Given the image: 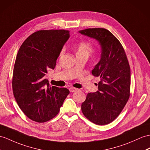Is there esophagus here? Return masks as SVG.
Instances as JSON below:
<instances>
[{
	"label": "esophagus",
	"instance_id": "34e87169",
	"mask_svg": "<svg viewBox=\"0 0 150 150\" xmlns=\"http://www.w3.org/2000/svg\"><path fill=\"white\" fill-rule=\"evenodd\" d=\"M69 90H70L71 92H76V91H78V89L76 88H74V87H71L70 88H69Z\"/></svg>",
	"mask_w": 150,
	"mask_h": 150
}]
</instances>
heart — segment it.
Returning a JSON list of instances; mask_svg holds the SVG:
<instances>
[{"mask_svg": "<svg viewBox=\"0 0 150 150\" xmlns=\"http://www.w3.org/2000/svg\"><path fill=\"white\" fill-rule=\"evenodd\" d=\"M93 52V47L91 44L86 42L79 43L76 47V56L85 55L89 57ZM63 52H62V53Z\"/></svg>", "mask_w": 150, "mask_h": 150, "instance_id": "b5f03b06", "label": "heart"}]
</instances>
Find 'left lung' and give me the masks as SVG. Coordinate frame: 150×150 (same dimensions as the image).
<instances>
[{"label": "left lung", "mask_w": 150, "mask_h": 150, "mask_svg": "<svg viewBox=\"0 0 150 150\" xmlns=\"http://www.w3.org/2000/svg\"><path fill=\"white\" fill-rule=\"evenodd\" d=\"M79 33L98 42L101 54L92 74L100 81L98 90L87 94L81 111L90 121L103 125L112 122L125 107L130 96V69L121 43L105 28H87Z\"/></svg>", "instance_id": "left-lung-1"}]
</instances>
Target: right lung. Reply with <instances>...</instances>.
<instances>
[{
    "mask_svg": "<svg viewBox=\"0 0 150 150\" xmlns=\"http://www.w3.org/2000/svg\"><path fill=\"white\" fill-rule=\"evenodd\" d=\"M70 37L65 30H39L25 40L18 51L13 76L14 98L27 117L42 123L53 118L69 93L66 88L51 86L46 74Z\"/></svg>",
    "mask_w": 150,
    "mask_h": 150,
    "instance_id": "add662e5",
    "label": "right lung"
}]
</instances>
